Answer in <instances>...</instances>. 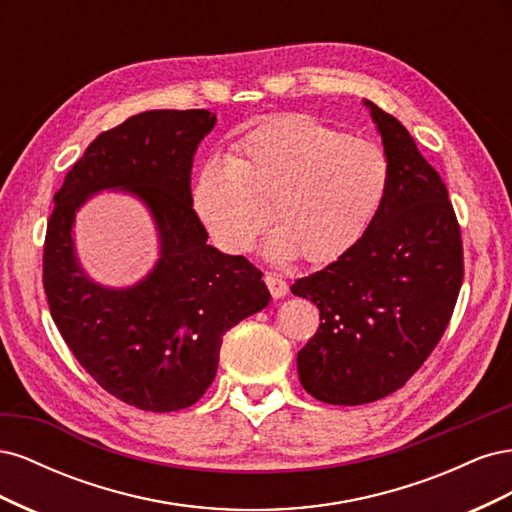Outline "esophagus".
<instances>
[{"label": "esophagus", "mask_w": 512, "mask_h": 512, "mask_svg": "<svg viewBox=\"0 0 512 512\" xmlns=\"http://www.w3.org/2000/svg\"><path fill=\"white\" fill-rule=\"evenodd\" d=\"M265 284L269 288V292L273 294V299H284L286 292H288V282L284 280L282 275L277 273H267L265 275Z\"/></svg>", "instance_id": "obj_1"}]
</instances>
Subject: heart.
<instances>
[{
	"label": "heart",
	"mask_w": 512,
	"mask_h": 512,
	"mask_svg": "<svg viewBox=\"0 0 512 512\" xmlns=\"http://www.w3.org/2000/svg\"><path fill=\"white\" fill-rule=\"evenodd\" d=\"M384 151L344 136L307 115L252 130L228 160L211 158L192 181V207L226 254L252 252L269 213L277 222L265 256L288 262L303 254L322 265L359 241L386 194ZM270 200V211L257 198Z\"/></svg>",
	"instance_id": "b5f03b06"
}]
</instances>
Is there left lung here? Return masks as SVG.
<instances>
[{"label": "left lung", "instance_id": "obj_1", "mask_svg": "<svg viewBox=\"0 0 512 512\" xmlns=\"http://www.w3.org/2000/svg\"><path fill=\"white\" fill-rule=\"evenodd\" d=\"M389 162L386 194L365 235L292 294L320 309L299 350L303 389L361 406L404 386L436 348L457 303L463 250L446 185L401 123L363 100Z\"/></svg>", "mask_w": 512, "mask_h": 512}]
</instances>
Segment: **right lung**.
I'll return each mask as SVG.
<instances>
[{
    "label": "right lung",
    "instance_id": "right-lung-1",
    "mask_svg": "<svg viewBox=\"0 0 512 512\" xmlns=\"http://www.w3.org/2000/svg\"><path fill=\"white\" fill-rule=\"evenodd\" d=\"M215 121L205 108L138 113L102 132L53 198L44 243L51 316L87 374L147 412L196 404L218 371L222 335L271 301L262 273L209 245L192 209V158ZM102 191L136 197L157 226L159 260L130 287L96 283L75 252V213Z\"/></svg>",
    "mask_w": 512,
    "mask_h": 512
}]
</instances>
